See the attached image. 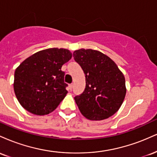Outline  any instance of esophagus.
Masks as SVG:
<instances>
[{
  "mask_svg": "<svg viewBox=\"0 0 157 157\" xmlns=\"http://www.w3.org/2000/svg\"><path fill=\"white\" fill-rule=\"evenodd\" d=\"M68 87H69V89H70V90H71V89H72V88H73V84H72V83L69 84V86H68Z\"/></svg>",
  "mask_w": 157,
  "mask_h": 157,
  "instance_id": "obj_1",
  "label": "esophagus"
}]
</instances>
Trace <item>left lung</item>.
Wrapping results in <instances>:
<instances>
[{
	"label": "left lung",
	"instance_id": "8db88e82",
	"mask_svg": "<svg viewBox=\"0 0 157 157\" xmlns=\"http://www.w3.org/2000/svg\"><path fill=\"white\" fill-rule=\"evenodd\" d=\"M75 60L86 75V88L75 97L81 113L90 120H102L121 107L126 94L123 74L113 61L97 50L74 52Z\"/></svg>",
	"mask_w": 157,
	"mask_h": 157
}]
</instances>
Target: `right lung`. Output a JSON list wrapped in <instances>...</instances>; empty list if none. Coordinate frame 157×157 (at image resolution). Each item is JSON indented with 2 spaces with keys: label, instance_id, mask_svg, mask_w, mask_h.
<instances>
[{
  "label": "right lung",
  "instance_id": "1",
  "mask_svg": "<svg viewBox=\"0 0 157 157\" xmlns=\"http://www.w3.org/2000/svg\"><path fill=\"white\" fill-rule=\"evenodd\" d=\"M72 57L66 48L36 52L15 69L14 91L23 109L35 115L48 114L68 93L62 66Z\"/></svg>",
  "mask_w": 157,
  "mask_h": 157
}]
</instances>
